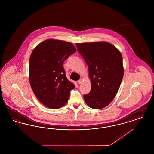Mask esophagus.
Masks as SVG:
<instances>
[{
	"instance_id": "34e87169",
	"label": "esophagus",
	"mask_w": 154,
	"mask_h": 154,
	"mask_svg": "<svg viewBox=\"0 0 154 154\" xmlns=\"http://www.w3.org/2000/svg\"><path fill=\"white\" fill-rule=\"evenodd\" d=\"M83 81H84V79H83L82 78H81L77 82H78V83H79V84H82V83Z\"/></svg>"
}]
</instances>
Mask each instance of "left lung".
Here are the masks:
<instances>
[{
    "label": "left lung",
    "instance_id": "obj_1",
    "mask_svg": "<svg viewBox=\"0 0 154 154\" xmlns=\"http://www.w3.org/2000/svg\"><path fill=\"white\" fill-rule=\"evenodd\" d=\"M77 50L88 66L91 89L85 102L94 109L107 106L117 94L124 69L121 52L106 42L76 43Z\"/></svg>",
    "mask_w": 154,
    "mask_h": 154
}]
</instances>
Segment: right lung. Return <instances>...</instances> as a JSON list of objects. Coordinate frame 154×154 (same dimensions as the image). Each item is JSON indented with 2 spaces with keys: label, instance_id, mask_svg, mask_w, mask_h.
I'll use <instances>...</instances> for the list:
<instances>
[{
  "label": "right lung",
  "instance_id": "right-lung-1",
  "mask_svg": "<svg viewBox=\"0 0 154 154\" xmlns=\"http://www.w3.org/2000/svg\"><path fill=\"white\" fill-rule=\"evenodd\" d=\"M75 52L71 43L50 38L38 44L32 52L30 84L37 99L45 106L58 109L68 102L70 91L75 85L67 79L63 63Z\"/></svg>",
  "mask_w": 154,
  "mask_h": 154
}]
</instances>
